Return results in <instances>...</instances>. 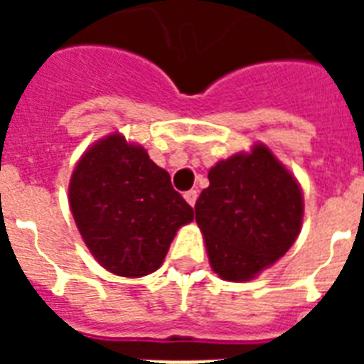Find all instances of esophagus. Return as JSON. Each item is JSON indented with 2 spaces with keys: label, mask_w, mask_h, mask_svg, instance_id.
Instances as JSON below:
<instances>
[{
  "label": "esophagus",
  "mask_w": 364,
  "mask_h": 364,
  "mask_svg": "<svg viewBox=\"0 0 364 364\" xmlns=\"http://www.w3.org/2000/svg\"><path fill=\"white\" fill-rule=\"evenodd\" d=\"M196 198H198V191H194V188H191V191H187V193H185V200H187V202L191 205L196 204Z\"/></svg>",
  "instance_id": "obj_1"
}]
</instances>
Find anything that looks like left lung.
I'll use <instances>...</instances> for the list:
<instances>
[{
  "label": "left lung",
  "mask_w": 364,
  "mask_h": 364,
  "mask_svg": "<svg viewBox=\"0 0 364 364\" xmlns=\"http://www.w3.org/2000/svg\"><path fill=\"white\" fill-rule=\"evenodd\" d=\"M208 179L194 211L210 264L223 279L247 282L299 236L304 211L299 183L264 145L221 160Z\"/></svg>",
  "instance_id": "1"
}]
</instances>
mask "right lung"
<instances>
[{"instance_id":"add662e5","label":"right lung","mask_w":364,"mask_h":364,"mask_svg":"<svg viewBox=\"0 0 364 364\" xmlns=\"http://www.w3.org/2000/svg\"><path fill=\"white\" fill-rule=\"evenodd\" d=\"M70 205L94 259L124 277L156 270L177 228L194 219L170 173L121 134L100 139L77 162Z\"/></svg>"}]
</instances>
